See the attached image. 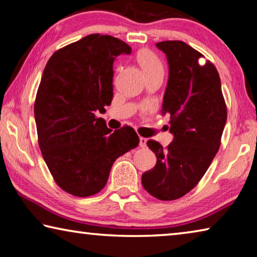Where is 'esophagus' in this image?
I'll return each mask as SVG.
<instances>
[{"label": "esophagus", "mask_w": 257, "mask_h": 257, "mask_svg": "<svg viewBox=\"0 0 257 257\" xmlns=\"http://www.w3.org/2000/svg\"><path fill=\"white\" fill-rule=\"evenodd\" d=\"M146 143H147V139L144 137H141L139 138V146L142 147V149H145L146 147Z\"/></svg>", "instance_id": "34e87169"}]
</instances>
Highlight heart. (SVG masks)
I'll use <instances>...</instances> for the list:
<instances>
[{"instance_id":"obj_1","label":"heart","mask_w":257,"mask_h":257,"mask_svg":"<svg viewBox=\"0 0 257 257\" xmlns=\"http://www.w3.org/2000/svg\"><path fill=\"white\" fill-rule=\"evenodd\" d=\"M137 61L146 75L154 71L163 70V64L161 62V60L153 52L149 50L139 51L137 53Z\"/></svg>"}]
</instances>
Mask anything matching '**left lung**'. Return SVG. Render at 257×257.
Segmentation results:
<instances>
[{"mask_svg": "<svg viewBox=\"0 0 257 257\" xmlns=\"http://www.w3.org/2000/svg\"><path fill=\"white\" fill-rule=\"evenodd\" d=\"M156 46L169 63L162 113L170 114L175 137L165 149L159 142H147L158 161L142 176V184L160 201H175L196 187L211 165L221 145L227 106L219 72L211 61L202 64L204 55L181 41Z\"/></svg>", "mask_w": 257, "mask_h": 257, "instance_id": "8db88e82", "label": "left lung"}]
</instances>
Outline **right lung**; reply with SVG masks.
I'll list each match as a JSON object with an SVG mask.
<instances>
[{"mask_svg": "<svg viewBox=\"0 0 257 257\" xmlns=\"http://www.w3.org/2000/svg\"><path fill=\"white\" fill-rule=\"evenodd\" d=\"M132 53L119 38L92 34L55 51L43 71L34 104L38 145L61 189L88 197L106 185L112 164L137 147L129 125L112 130L95 111L113 97V61Z\"/></svg>", "mask_w": 257, "mask_h": 257, "instance_id": "add662e5", "label": "right lung"}]
</instances>
